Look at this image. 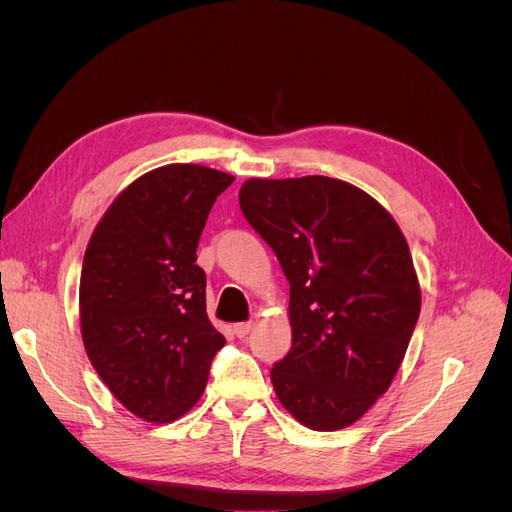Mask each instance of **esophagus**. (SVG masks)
<instances>
[{
	"label": "esophagus",
	"mask_w": 512,
	"mask_h": 512,
	"mask_svg": "<svg viewBox=\"0 0 512 512\" xmlns=\"http://www.w3.org/2000/svg\"><path fill=\"white\" fill-rule=\"evenodd\" d=\"M252 329H254V322H239V324H235V335L247 337Z\"/></svg>",
	"instance_id": "1"
}]
</instances>
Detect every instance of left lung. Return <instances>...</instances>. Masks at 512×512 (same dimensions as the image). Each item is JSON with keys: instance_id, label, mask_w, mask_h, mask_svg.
Segmentation results:
<instances>
[{"instance_id": "1", "label": "left lung", "mask_w": 512, "mask_h": 512, "mask_svg": "<svg viewBox=\"0 0 512 512\" xmlns=\"http://www.w3.org/2000/svg\"><path fill=\"white\" fill-rule=\"evenodd\" d=\"M239 205L290 282L275 395L309 429H346L389 391L421 314L404 232L374 196L320 175L247 179Z\"/></svg>"}]
</instances>
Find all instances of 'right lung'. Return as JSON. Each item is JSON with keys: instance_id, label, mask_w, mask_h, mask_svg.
<instances>
[{"instance_id": "obj_1", "label": "right lung", "mask_w": 512, "mask_h": 512, "mask_svg": "<svg viewBox=\"0 0 512 512\" xmlns=\"http://www.w3.org/2000/svg\"><path fill=\"white\" fill-rule=\"evenodd\" d=\"M235 177L166 164L134 179L91 235L81 271L85 352L123 406L173 423L203 395L226 339L207 316L196 247L209 211Z\"/></svg>"}]
</instances>
